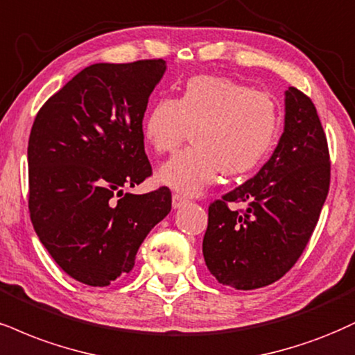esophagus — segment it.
Listing matches in <instances>:
<instances>
[{
  "mask_svg": "<svg viewBox=\"0 0 355 355\" xmlns=\"http://www.w3.org/2000/svg\"><path fill=\"white\" fill-rule=\"evenodd\" d=\"M183 205H187V198H185V196L175 193V195L172 196V207L175 208V210H177V208H182Z\"/></svg>",
  "mask_w": 355,
  "mask_h": 355,
  "instance_id": "1",
  "label": "esophagus"
}]
</instances>
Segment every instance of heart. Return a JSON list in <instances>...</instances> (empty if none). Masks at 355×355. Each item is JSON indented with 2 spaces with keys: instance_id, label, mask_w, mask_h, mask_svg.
I'll return each mask as SVG.
<instances>
[{
  "instance_id": "1",
  "label": "heart",
  "mask_w": 355,
  "mask_h": 355,
  "mask_svg": "<svg viewBox=\"0 0 355 355\" xmlns=\"http://www.w3.org/2000/svg\"><path fill=\"white\" fill-rule=\"evenodd\" d=\"M187 129L195 145L157 170V182L183 195H198L221 170L245 175L270 153L279 130L271 96L216 76H195L173 101L153 102L142 121L145 142L157 153L178 147Z\"/></svg>"
}]
</instances>
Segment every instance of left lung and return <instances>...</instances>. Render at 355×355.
Here are the masks:
<instances>
[{"mask_svg": "<svg viewBox=\"0 0 355 355\" xmlns=\"http://www.w3.org/2000/svg\"><path fill=\"white\" fill-rule=\"evenodd\" d=\"M331 180L327 140L313 101L284 92V130L253 178L208 208L203 258L218 283L258 289L283 277L318 225ZM228 202H245L232 211Z\"/></svg>", "mask_w": 355, "mask_h": 355, "instance_id": "obj_1", "label": "left lung"}]
</instances>
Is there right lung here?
<instances>
[{
  "label": "right lung",
  "instance_id": "add662e5",
  "mask_svg": "<svg viewBox=\"0 0 355 355\" xmlns=\"http://www.w3.org/2000/svg\"><path fill=\"white\" fill-rule=\"evenodd\" d=\"M164 59L85 67L49 97L28 144L29 213L71 277L109 286L132 271L150 230L172 210L166 187L123 193L150 177L142 121Z\"/></svg>",
  "mask_w": 355,
  "mask_h": 355
}]
</instances>
